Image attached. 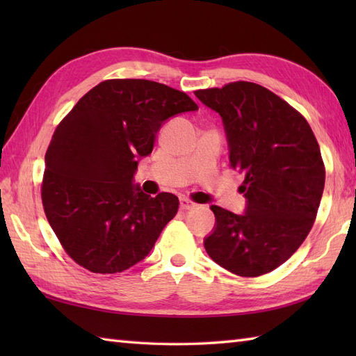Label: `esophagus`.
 <instances>
[{
  "label": "esophagus",
  "mask_w": 356,
  "mask_h": 356,
  "mask_svg": "<svg viewBox=\"0 0 356 356\" xmlns=\"http://www.w3.org/2000/svg\"><path fill=\"white\" fill-rule=\"evenodd\" d=\"M194 207H195V203L191 202L190 199L180 197V208H182V209H191V208H194Z\"/></svg>",
  "instance_id": "34e87169"
}]
</instances>
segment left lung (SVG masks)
I'll use <instances>...</instances> for the list:
<instances>
[{"mask_svg":"<svg viewBox=\"0 0 356 356\" xmlns=\"http://www.w3.org/2000/svg\"><path fill=\"white\" fill-rule=\"evenodd\" d=\"M194 95L220 115L229 163L245 174V213L211 207L216 225L203 245L232 274H268L297 251L315 222L326 179L318 142L297 110L254 82Z\"/></svg>","mask_w":356,"mask_h":356,"instance_id":"left-lung-1","label":"left lung"}]
</instances>
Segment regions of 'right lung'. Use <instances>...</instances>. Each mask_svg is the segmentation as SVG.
<instances>
[{"mask_svg":"<svg viewBox=\"0 0 356 356\" xmlns=\"http://www.w3.org/2000/svg\"><path fill=\"white\" fill-rule=\"evenodd\" d=\"M199 110L190 96L147 79H110L90 90L53 133L42 205L65 252L95 274H116L145 259L179 199L134 184L166 120Z\"/></svg>","mask_w":356,"mask_h":356,"instance_id":"add662e5","label":"right lung"}]
</instances>
